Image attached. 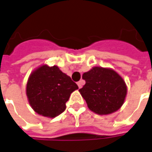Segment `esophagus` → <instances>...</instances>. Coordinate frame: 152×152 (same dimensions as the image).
<instances>
[{
  "label": "esophagus",
  "instance_id": "1",
  "mask_svg": "<svg viewBox=\"0 0 152 152\" xmlns=\"http://www.w3.org/2000/svg\"><path fill=\"white\" fill-rule=\"evenodd\" d=\"M83 84H84V81H83V80H80L79 82L77 83V85H78V87H79L80 89V88H81V87L83 86Z\"/></svg>",
  "mask_w": 152,
  "mask_h": 152
}]
</instances>
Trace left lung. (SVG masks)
Wrapping results in <instances>:
<instances>
[{
	"label": "left lung",
	"mask_w": 152,
	"mask_h": 152,
	"mask_svg": "<svg viewBox=\"0 0 152 152\" xmlns=\"http://www.w3.org/2000/svg\"><path fill=\"white\" fill-rule=\"evenodd\" d=\"M82 78L86 85L79 91L90 111L99 115L112 114L124 104L127 86L115 71L94 66Z\"/></svg>",
	"instance_id": "8db88e82"
}]
</instances>
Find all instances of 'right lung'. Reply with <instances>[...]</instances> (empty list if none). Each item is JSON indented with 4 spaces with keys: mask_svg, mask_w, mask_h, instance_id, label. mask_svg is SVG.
Segmentation results:
<instances>
[{
    "mask_svg": "<svg viewBox=\"0 0 152 152\" xmlns=\"http://www.w3.org/2000/svg\"><path fill=\"white\" fill-rule=\"evenodd\" d=\"M77 89L76 83L58 66L44 64L30 74L26 94L35 112L45 117L54 118L65 111L71 94Z\"/></svg>",
    "mask_w": 152,
    "mask_h": 152,
    "instance_id": "add662e5",
    "label": "right lung"
}]
</instances>
